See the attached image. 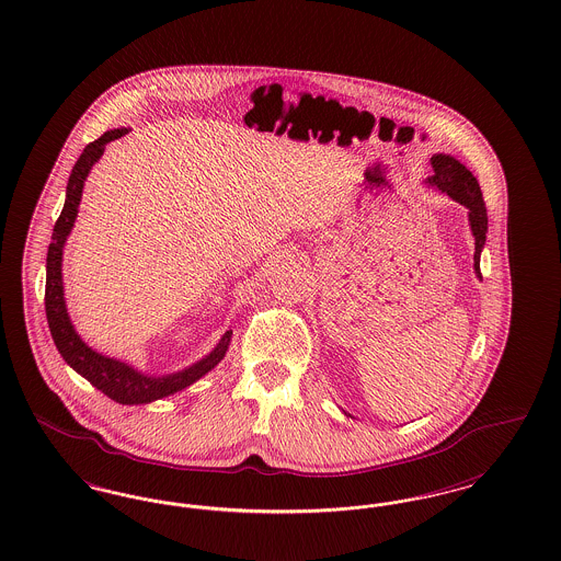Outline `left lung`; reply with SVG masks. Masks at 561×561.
<instances>
[{"label":"left lung","instance_id":"1","mask_svg":"<svg viewBox=\"0 0 561 561\" xmlns=\"http://www.w3.org/2000/svg\"><path fill=\"white\" fill-rule=\"evenodd\" d=\"M431 165H433V176H428L427 185L450 195L454 202H458L460 206H465L469 210V225H471V233L476 238L473 268L481 279L480 256L483 243H485V233H488V214H485V204L481 197L480 183L471 174V170L465 168V163H460L453 156L435 153L431 158Z\"/></svg>","mask_w":561,"mask_h":561}]
</instances>
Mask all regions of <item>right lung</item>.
Segmentation results:
<instances>
[{"label":"right lung","mask_w":561,"mask_h":561,"mask_svg":"<svg viewBox=\"0 0 561 561\" xmlns=\"http://www.w3.org/2000/svg\"><path fill=\"white\" fill-rule=\"evenodd\" d=\"M130 133V128H117L108 130L94 142H90L80 160L76 161L69 183H67V197L62 213L58 216L54 225L53 243L48 248V259H46V318L50 325L54 345L62 359L81 374L92 387L103 391L107 398L124 405H138V403H151V401L174 396L176 391L187 389L195 380H199L204 374L210 373L216 364L225 357L231 334L233 330H227L218 345L197 364L188 366L185 370L179 373L163 374V376H153V374L140 373L130 364L107 357L92 347H88L81 341L80 334L76 332L71 318L67 313V302H65V288H62V248L65 241L69 238L76 218H78V208H80L81 191L83 183L92 170V165L103 158L105 145L115 138H122Z\"/></svg>","instance_id":"obj_1"}]
</instances>
